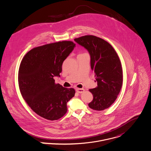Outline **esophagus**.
<instances>
[{
	"label": "esophagus",
	"instance_id": "34e87169",
	"mask_svg": "<svg viewBox=\"0 0 151 151\" xmlns=\"http://www.w3.org/2000/svg\"><path fill=\"white\" fill-rule=\"evenodd\" d=\"M85 91V89L83 88H77L76 89V92L79 93H83Z\"/></svg>",
	"mask_w": 151,
	"mask_h": 151
}]
</instances>
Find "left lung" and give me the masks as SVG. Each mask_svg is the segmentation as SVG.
Instances as JSON below:
<instances>
[{
	"mask_svg": "<svg viewBox=\"0 0 151 151\" xmlns=\"http://www.w3.org/2000/svg\"><path fill=\"white\" fill-rule=\"evenodd\" d=\"M75 41L88 50L91 67L95 72L98 86L89 89L93 98L88 105L96 111L108 108L116 99L123 82L120 59L108 42L93 35L75 38Z\"/></svg>",
	"mask_w": 151,
	"mask_h": 151,
	"instance_id": "obj_1",
	"label": "left lung"
}]
</instances>
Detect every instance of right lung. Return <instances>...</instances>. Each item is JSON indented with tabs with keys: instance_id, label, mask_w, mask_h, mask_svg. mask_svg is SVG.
<instances>
[{
	"instance_id": "obj_1",
	"label": "right lung",
	"mask_w": 151,
	"mask_h": 151,
	"mask_svg": "<svg viewBox=\"0 0 151 151\" xmlns=\"http://www.w3.org/2000/svg\"><path fill=\"white\" fill-rule=\"evenodd\" d=\"M75 43L62 41L35 47L23 58L19 69V87L29 106L40 116L58 120L67 112V102L75 96L73 88L55 82L63 61Z\"/></svg>"
}]
</instances>
